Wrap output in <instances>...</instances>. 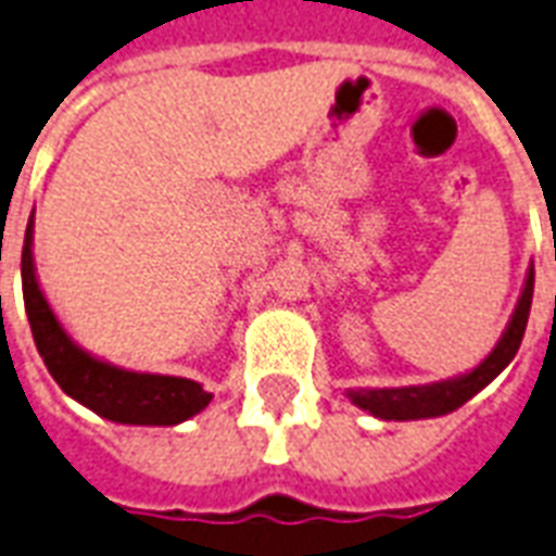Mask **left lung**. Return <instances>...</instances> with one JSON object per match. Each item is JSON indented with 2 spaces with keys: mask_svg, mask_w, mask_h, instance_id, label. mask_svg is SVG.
I'll return each instance as SVG.
<instances>
[{
  "mask_svg": "<svg viewBox=\"0 0 556 556\" xmlns=\"http://www.w3.org/2000/svg\"><path fill=\"white\" fill-rule=\"evenodd\" d=\"M530 300H533V265L525 274V286H521L519 303L509 315L507 327L501 332V339L486 359H480L466 374H456L447 380L427 382V386H392V389H351L348 397L365 413H371L380 421H418V418H439L459 409V406L471 401L477 392H483L489 382L495 380L497 374L507 368L513 356L519 353V344L525 339V327H528Z\"/></svg>",
  "mask_w": 556,
  "mask_h": 556,
  "instance_id": "1",
  "label": "left lung"
}]
</instances>
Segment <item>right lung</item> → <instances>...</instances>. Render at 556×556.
Here are the masks:
<instances>
[{
  "instance_id": "1",
  "label": "right lung",
  "mask_w": 556,
  "mask_h": 556,
  "mask_svg": "<svg viewBox=\"0 0 556 556\" xmlns=\"http://www.w3.org/2000/svg\"><path fill=\"white\" fill-rule=\"evenodd\" d=\"M31 244H35V212L28 217L26 244H23V300H26L37 353L43 356L52 380L59 382L64 394L109 421L138 427L182 425L212 404V392H205L197 380L170 377V374L129 371L76 344L40 289Z\"/></svg>"
}]
</instances>
